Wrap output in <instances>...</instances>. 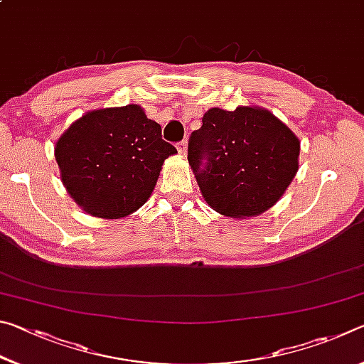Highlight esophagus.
I'll use <instances>...</instances> for the list:
<instances>
[{"label": "esophagus", "instance_id": "obj_1", "mask_svg": "<svg viewBox=\"0 0 364 364\" xmlns=\"http://www.w3.org/2000/svg\"><path fill=\"white\" fill-rule=\"evenodd\" d=\"M176 149H178V152H181V154H186V151H188V141H186V139L180 141V143L176 144Z\"/></svg>", "mask_w": 364, "mask_h": 364}]
</instances>
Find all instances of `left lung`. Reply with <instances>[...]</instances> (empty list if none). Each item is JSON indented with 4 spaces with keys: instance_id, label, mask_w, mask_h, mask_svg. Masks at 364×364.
I'll return each instance as SVG.
<instances>
[{
    "instance_id": "obj_1",
    "label": "left lung",
    "mask_w": 364,
    "mask_h": 364,
    "mask_svg": "<svg viewBox=\"0 0 364 364\" xmlns=\"http://www.w3.org/2000/svg\"><path fill=\"white\" fill-rule=\"evenodd\" d=\"M300 141L260 107H213L191 133L188 160L207 204L226 217H255L281 199L299 170Z\"/></svg>"
}]
</instances>
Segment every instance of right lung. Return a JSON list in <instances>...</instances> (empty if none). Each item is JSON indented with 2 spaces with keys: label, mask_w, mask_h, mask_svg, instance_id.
<instances>
[{
  "label": "right lung",
  "mask_w": 364,
  "mask_h": 364,
  "mask_svg": "<svg viewBox=\"0 0 364 364\" xmlns=\"http://www.w3.org/2000/svg\"><path fill=\"white\" fill-rule=\"evenodd\" d=\"M175 152L159 123L136 104L91 110L54 147L72 199L100 218L138 210L151 197L164 160Z\"/></svg>",
  "instance_id": "right-lung-1"
}]
</instances>
